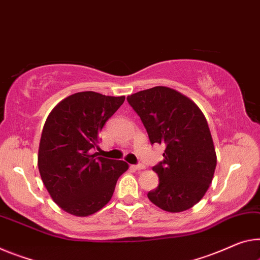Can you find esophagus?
<instances>
[{
    "mask_svg": "<svg viewBox=\"0 0 260 260\" xmlns=\"http://www.w3.org/2000/svg\"><path fill=\"white\" fill-rule=\"evenodd\" d=\"M133 167H135V170L141 171V170L145 169V165H144V164H137V165H135V166H133Z\"/></svg>",
    "mask_w": 260,
    "mask_h": 260,
    "instance_id": "esophagus-1",
    "label": "esophagus"
}]
</instances>
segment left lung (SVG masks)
<instances>
[{
    "instance_id": "8db88e82",
    "label": "left lung",
    "mask_w": 260,
    "mask_h": 260,
    "mask_svg": "<svg viewBox=\"0 0 260 260\" xmlns=\"http://www.w3.org/2000/svg\"><path fill=\"white\" fill-rule=\"evenodd\" d=\"M141 117L151 144H164V159L152 167L159 185L147 198L170 213L193 207L213 181L216 152L207 119L185 95L169 87H153L126 98Z\"/></svg>"
}]
</instances>
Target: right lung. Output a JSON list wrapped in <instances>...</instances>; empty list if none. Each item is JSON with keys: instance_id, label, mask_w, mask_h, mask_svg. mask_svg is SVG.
Instances as JSON below:
<instances>
[{"instance_id": "1", "label": "right lung", "mask_w": 260, "mask_h": 260, "mask_svg": "<svg viewBox=\"0 0 260 260\" xmlns=\"http://www.w3.org/2000/svg\"><path fill=\"white\" fill-rule=\"evenodd\" d=\"M124 100L81 91L62 100L47 117L39 143L38 169L52 200L67 213L88 216L103 208L129 167L123 160L93 153L99 134Z\"/></svg>"}]
</instances>
